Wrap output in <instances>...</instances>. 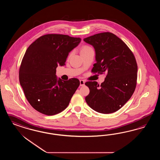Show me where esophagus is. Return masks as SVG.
Returning <instances> with one entry per match:
<instances>
[{
	"mask_svg": "<svg viewBox=\"0 0 160 160\" xmlns=\"http://www.w3.org/2000/svg\"><path fill=\"white\" fill-rule=\"evenodd\" d=\"M80 86H84V84H85V82H84V80H80Z\"/></svg>",
	"mask_w": 160,
	"mask_h": 160,
	"instance_id": "esophagus-1",
	"label": "esophagus"
}]
</instances>
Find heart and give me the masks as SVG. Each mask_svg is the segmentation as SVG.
I'll list each match as a JSON object with an SVG mask.
<instances>
[{
	"label": "heart",
	"instance_id": "heart-1",
	"mask_svg": "<svg viewBox=\"0 0 160 160\" xmlns=\"http://www.w3.org/2000/svg\"><path fill=\"white\" fill-rule=\"evenodd\" d=\"M89 48H91L90 47H88V46H84V47H83L82 48V51H83V50H87V49H89Z\"/></svg>",
	"mask_w": 160,
	"mask_h": 160
}]
</instances>
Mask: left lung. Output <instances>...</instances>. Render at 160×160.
<instances>
[{
  "mask_svg": "<svg viewBox=\"0 0 160 160\" xmlns=\"http://www.w3.org/2000/svg\"><path fill=\"white\" fill-rule=\"evenodd\" d=\"M94 48L96 63L92 73L107 74L100 86L87 82L90 89L85 100L94 111L110 114L120 109L134 92L137 78V64L131 50L115 34L104 32L83 39Z\"/></svg>",
  "mask_w": 160,
  "mask_h": 160,
  "instance_id": "left-lung-1",
  "label": "left lung"
}]
</instances>
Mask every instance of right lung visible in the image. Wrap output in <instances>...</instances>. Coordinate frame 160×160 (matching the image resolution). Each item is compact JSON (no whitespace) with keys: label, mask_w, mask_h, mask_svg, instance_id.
<instances>
[{"label":"right lung","mask_w":160,"mask_h":160,"mask_svg":"<svg viewBox=\"0 0 160 160\" xmlns=\"http://www.w3.org/2000/svg\"><path fill=\"white\" fill-rule=\"evenodd\" d=\"M81 42L79 38L48 34L36 39L24 54L19 82L25 97L36 110L53 116L66 109L80 81L62 80L56 75L58 66L65 65L69 53Z\"/></svg>","instance_id":"add662e5"}]
</instances>
